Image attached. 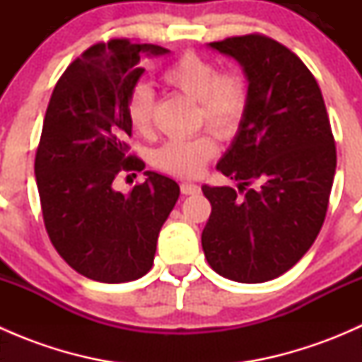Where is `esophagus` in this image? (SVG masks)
Here are the masks:
<instances>
[{
	"label": "esophagus",
	"instance_id": "esophagus-1",
	"mask_svg": "<svg viewBox=\"0 0 362 362\" xmlns=\"http://www.w3.org/2000/svg\"><path fill=\"white\" fill-rule=\"evenodd\" d=\"M180 191H182V194L192 196V194H199L202 187H199V185H196V184H191V182H182Z\"/></svg>",
	"mask_w": 362,
	"mask_h": 362
}]
</instances>
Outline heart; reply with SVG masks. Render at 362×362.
<instances>
[{
  "instance_id": "heart-1",
  "label": "heart",
  "mask_w": 362,
  "mask_h": 362,
  "mask_svg": "<svg viewBox=\"0 0 362 362\" xmlns=\"http://www.w3.org/2000/svg\"><path fill=\"white\" fill-rule=\"evenodd\" d=\"M160 80L171 89L185 94L199 103V117L222 138L238 133L250 103V82L238 68L221 69L208 57L196 52H184L168 64ZM154 90L140 82L129 90L126 100V117L136 133L147 134L152 127ZM217 154V141L211 134H199L189 140H171L154 152L156 166L182 178H194L204 164Z\"/></svg>"
}]
</instances>
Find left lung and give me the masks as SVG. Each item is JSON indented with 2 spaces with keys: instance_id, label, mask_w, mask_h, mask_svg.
Wrapping results in <instances>:
<instances>
[{
  "instance_id": "1",
  "label": "left lung",
  "mask_w": 362,
  "mask_h": 362,
  "mask_svg": "<svg viewBox=\"0 0 362 362\" xmlns=\"http://www.w3.org/2000/svg\"><path fill=\"white\" fill-rule=\"evenodd\" d=\"M208 47L242 64L250 103L217 163L238 191L202 187L211 204L204 257L229 280L268 282L308 252L326 218L337 171L329 117L315 76L282 43L254 33Z\"/></svg>"
}]
</instances>
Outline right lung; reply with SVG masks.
I'll return each mask as SVG.
<instances>
[{
    "label": "right lung",
    "instance_id": "add662e5",
    "mask_svg": "<svg viewBox=\"0 0 362 362\" xmlns=\"http://www.w3.org/2000/svg\"><path fill=\"white\" fill-rule=\"evenodd\" d=\"M170 50L115 38L89 47L57 80L35 158L43 222L61 257L80 275L131 282L152 268L158 236L177 203L175 180L145 171L127 194L113 187L145 163L129 156L126 100L145 57Z\"/></svg>",
    "mask_w": 362,
    "mask_h": 362
}]
</instances>
